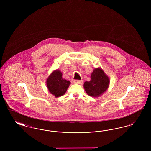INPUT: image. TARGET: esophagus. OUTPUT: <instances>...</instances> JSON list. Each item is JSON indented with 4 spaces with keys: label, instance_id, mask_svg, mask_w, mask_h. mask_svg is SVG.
<instances>
[{
    "label": "esophagus",
    "instance_id": "34e87169",
    "mask_svg": "<svg viewBox=\"0 0 151 151\" xmlns=\"http://www.w3.org/2000/svg\"><path fill=\"white\" fill-rule=\"evenodd\" d=\"M74 83L75 84H82L83 83V80H74Z\"/></svg>",
    "mask_w": 151,
    "mask_h": 151
}]
</instances>
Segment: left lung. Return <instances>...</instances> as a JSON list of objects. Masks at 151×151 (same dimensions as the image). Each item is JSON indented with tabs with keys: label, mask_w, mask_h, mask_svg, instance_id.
<instances>
[{
	"label": "left lung",
	"mask_w": 151,
	"mask_h": 151,
	"mask_svg": "<svg viewBox=\"0 0 151 151\" xmlns=\"http://www.w3.org/2000/svg\"><path fill=\"white\" fill-rule=\"evenodd\" d=\"M110 79L101 67L96 68L91 73V80L84 83L88 95L97 97L105 92L109 86Z\"/></svg>",
	"instance_id": "8db88e82"
}]
</instances>
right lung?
I'll use <instances>...</instances> for the list:
<instances>
[{"label":"right lung","mask_w":151,"mask_h":151,"mask_svg":"<svg viewBox=\"0 0 151 151\" xmlns=\"http://www.w3.org/2000/svg\"><path fill=\"white\" fill-rule=\"evenodd\" d=\"M71 82L62 78V73L59 70L53 71L46 80V86L49 92L55 97L65 94Z\"/></svg>","instance_id":"1"}]
</instances>
